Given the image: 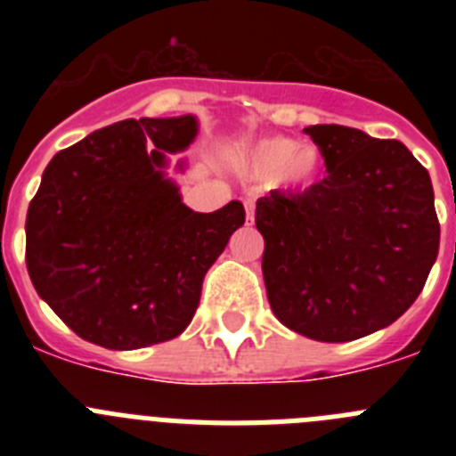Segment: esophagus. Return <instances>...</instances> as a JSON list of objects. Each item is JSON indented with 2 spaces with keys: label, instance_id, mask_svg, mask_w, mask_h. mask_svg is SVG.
<instances>
[{
  "label": "esophagus",
  "instance_id": "1",
  "mask_svg": "<svg viewBox=\"0 0 456 456\" xmlns=\"http://www.w3.org/2000/svg\"><path fill=\"white\" fill-rule=\"evenodd\" d=\"M244 208H247V224L248 225H251L253 224V216H256V215H253V200H244Z\"/></svg>",
  "mask_w": 456,
  "mask_h": 456
}]
</instances>
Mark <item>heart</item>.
I'll use <instances>...</instances> for the list:
<instances>
[{
	"label": "heart",
	"mask_w": 456,
	"mask_h": 456,
	"mask_svg": "<svg viewBox=\"0 0 456 456\" xmlns=\"http://www.w3.org/2000/svg\"><path fill=\"white\" fill-rule=\"evenodd\" d=\"M237 167L260 180L278 178L289 184H310L320 178L322 155L289 136H265L240 151Z\"/></svg>",
	"instance_id": "obj_1"
}]
</instances>
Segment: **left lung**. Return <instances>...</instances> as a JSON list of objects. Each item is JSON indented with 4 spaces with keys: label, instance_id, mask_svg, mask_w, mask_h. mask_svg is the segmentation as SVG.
I'll list each match as a JSON object with an SVG mask.
<instances>
[{
    "label": "left lung",
    "instance_id": "obj_1",
    "mask_svg": "<svg viewBox=\"0 0 456 456\" xmlns=\"http://www.w3.org/2000/svg\"><path fill=\"white\" fill-rule=\"evenodd\" d=\"M304 132L329 175L257 199L265 288L294 333L349 342L393 324L425 288L441 241L432 180L397 139L345 125Z\"/></svg>",
    "mask_w": 456,
    "mask_h": 456
}]
</instances>
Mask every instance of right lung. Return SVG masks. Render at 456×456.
<instances>
[{
	"label": "right lung",
	"mask_w": 456,
	"mask_h": 456,
	"mask_svg": "<svg viewBox=\"0 0 456 456\" xmlns=\"http://www.w3.org/2000/svg\"><path fill=\"white\" fill-rule=\"evenodd\" d=\"M199 118H130L56 152L27 212V269L72 331L127 352L180 336L244 205L193 212L167 175ZM184 171V159L175 164Z\"/></svg>",
	"instance_id": "right-lung-1"
}]
</instances>
